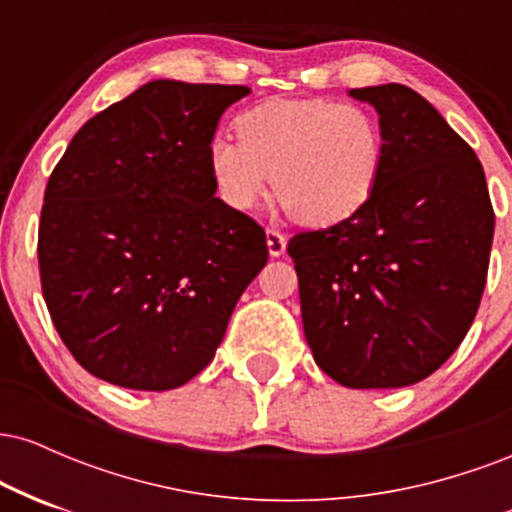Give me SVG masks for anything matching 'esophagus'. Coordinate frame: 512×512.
<instances>
[{
  "mask_svg": "<svg viewBox=\"0 0 512 512\" xmlns=\"http://www.w3.org/2000/svg\"><path fill=\"white\" fill-rule=\"evenodd\" d=\"M267 250L272 257H281L286 252V236L276 228H267Z\"/></svg>",
  "mask_w": 512,
  "mask_h": 512,
  "instance_id": "obj_1",
  "label": "esophagus"
}]
</instances>
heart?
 I'll return each mask as SVG.
<instances>
[{"label": "heart", "mask_w": 512, "mask_h": 512, "mask_svg": "<svg viewBox=\"0 0 512 512\" xmlns=\"http://www.w3.org/2000/svg\"><path fill=\"white\" fill-rule=\"evenodd\" d=\"M238 142L214 137L207 166L226 207L276 197L305 226H334L366 207L383 173V129L370 110L327 98H269L236 117Z\"/></svg>", "instance_id": "b5f03b06"}]
</instances>
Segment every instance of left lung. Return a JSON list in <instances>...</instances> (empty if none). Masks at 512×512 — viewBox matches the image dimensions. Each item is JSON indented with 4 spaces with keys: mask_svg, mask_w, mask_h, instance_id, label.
I'll use <instances>...</instances> for the list:
<instances>
[{
    "mask_svg": "<svg viewBox=\"0 0 512 512\" xmlns=\"http://www.w3.org/2000/svg\"><path fill=\"white\" fill-rule=\"evenodd\" d=\"M378 110L383 173L351 219L289 240L303 332L344 387L428 378L472 327L489 272L484 168L426 98L402 84L351 88Z\"/></svg>",
    "mask_w": 512,
    "mask_h": 512,
    "instance_id": "obj_1",
    "label": "left lung"
}]
</instances>
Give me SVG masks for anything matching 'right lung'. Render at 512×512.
<instances>
[{
	"instance_id": "obj_1",
	"label": "right lung",
	"mask_w": 512,
	"mask_h": 512,
	"mask_svg": "<svg viewBox=\"0 0 512 512\" xmlns=\"http://www.w3.org/2000/svg\"><path fill=\"white\" fill-rule=\"evenodd\" d=\"M248 86L156 79L86 122L52 170L43 298L72 356L129 390L185 385L219 349L267 236L214 197L207 149Z\"/></svg>"
}]
</instances>
